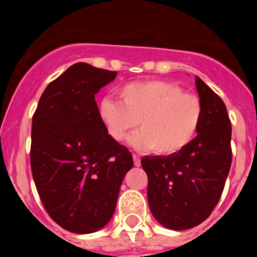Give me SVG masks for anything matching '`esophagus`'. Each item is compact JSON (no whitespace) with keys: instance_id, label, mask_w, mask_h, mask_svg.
<instances>
[{"instance_id":"1","label":"esophagus","mask_w":257,"mask_h":257,"mask_svg":"<svg viewBox=\"0 0 257 257\" xmlns=\"http://www.w3.org/2000/svg\"><path fill=\"white\" fill-rule=\"evenodd\" d=\"M133 158H134V165L136 166V167H139L140 165H142V161H140V158L136 154H133Z\"/></svg>"}]
</instances>
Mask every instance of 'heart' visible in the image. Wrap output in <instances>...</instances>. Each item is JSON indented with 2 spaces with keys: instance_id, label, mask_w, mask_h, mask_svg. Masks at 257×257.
Listing matches in <instances>:
<instances>
[{
  "instance_id": "1",
  "label": "heart",
  "mask_w": 257,
  "mask_h": 257,
  "mask_svg": "<svg viewBox=\"0 0 257 257\" xmlns=\"http://www.w3.org/2000/svg\"><path fill=\"white\" fill-rule=\"evenodd\" d=\"M119 95L122 101L104 97L97 106L101 122L117 142L138 124L142 130L131 135L128 143L160 156L179 153L194 139L202 119V104L196 95L167 81L127 83Z\"/></svg>"
}]
</instances>
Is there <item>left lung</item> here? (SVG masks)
Masks as SVG:
<instances>
[{
    "instance_id": "left-lung-1",
    "label": "left lung",
    "mask_w": 257,
    "mask_h": 257,
    "mask_svg": "<svg viewBox=\"0 0 257 257\" xmlns=\"http://www.w3.org/2000/svg\"><path fill=\"white\" fill-rule=\"evenodd\" d=\"M202 119L189 144L172 156H144L148 203L154 219L171 230L205 221L217 205L231 163V126L225 104L196 77Z\"/></svg>"
}]
</instances>
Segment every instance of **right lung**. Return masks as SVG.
Listing matches in <instances>:
<instances>
[{
  "label": "right lung",
  "mask_w": 257,
  "mask_h": 257,
  "mask_svg": "<svg viewBox=\"0 0 257 257\" xmlns=\"http://www.w3.org/2000/svg\"><path fill=\"white\" fill-rule=\"evenodd\" d=\"M117 72L76 63L52 81L32 119L31 167L40 198L56 224L77 234L112 219L133 154L108 134L95 94Z\"/></svg>",
  "instance_id": "add662e5"
}]
</instances>
